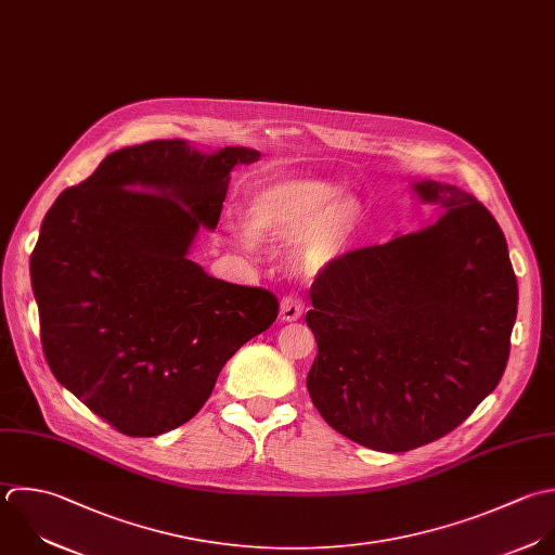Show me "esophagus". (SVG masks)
<instances>
[{"mask_svg": "<svg viewBox=\"0 0 555 555\" xmlns=\"http://www.w3.org/2000/svg\"><path fill=\"white\" fill-rule=\"evenodd\" d=\"M302 311H305V302H302L298 296H285V298L281 300L279 318H281L283 322H294V320H298V318L302 315Z\"/></svg>", "mask_w": 555, "mask_h": 555, "instance_id": "obj_1", "label": "esophagus"}]
</instances>
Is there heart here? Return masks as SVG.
Masks as SVG:
<instances>
[{
	"instance_id": "b5f03b06",
	"label": "heart",
	"mask_w": 555,
	"mask_h": 555,
	"mask_svg": "<svg viewBox=\"0 0 555 555\" xmlns=\"http://www.w3.org/2000/svg\"><path fill=\"white\" fill-rule=\"evenodd\" d=\"M359 205L339 201V188L318 179H274L257 188L246 205V229L231 231L233 242L294 235L292 263L302 274H318L335 263L352 235Z\"/></svg>"
}]
</instances>
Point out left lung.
<instances>
[{"mask_svg":"<svg viewBox=\"0 0 555 555\" xmlns=\"http://www.w3.org/2000/svg\"><path fill=\"white\" fill-rule=\"evenodd\" d=\"M413 190L446 214L318 272L305 318L318 341L315 409L350 441L391 454L446 437L498 387L519 302L491 211L456 185Z\"/></svg>","mask_w":555,"mask_h":555,"instance_id":"1","label":"left lung"}]
</instances>
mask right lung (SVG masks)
<instances>
[{"instance_id":"obj_1","label":"right lung","mask_w":555,"mask_h":555,"mask_svg":"<svg viewBox=\"0 0 555 555\" xmlns=\"http://www.w3.org/2000/svg\"><path fill=\"white\" fill-rule=\"evenodd\" d=\"M261 157L183 140L109 153L47 211L29 257L40 344L62 387L127 437L190 422L224 363L279 315L261 287L188 259L216 229L235 164Z\"/></svg>"}]
</instances>
